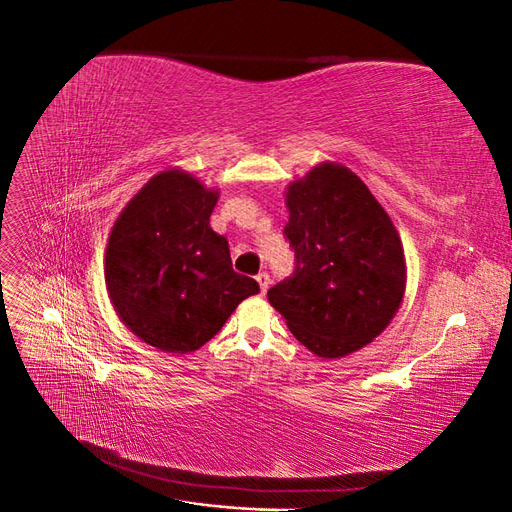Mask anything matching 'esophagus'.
<instances>
[{
  "label": "esophagus",
  "instance_id": "1",
  "mask_svg": "<svg viewBox=\"0 0 512 512\" xmlns=\"http://www.w3.org/2000/svg\"><path fill=\"white\" fill-rule=\"evenodd\" d=\"M256 282H258V286H260V292H262V294H265V292L269 290V284H271V277H269V273H265V271H262V273H258V275H256Z\"/></svg>",
  "mask_w": 512,
  "mask_h": 512
}]
</instances>
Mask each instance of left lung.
I'll list each match as a JSON object with an SVG mask.
<instances>
[{
	"label": "left lung",
	"mask_w": 512,
	"mask_h": 512,
	"mask_svg": "<svg viewBox=\"0 0 512 512\" xmlns=\"http://www.w3.org/2000/svg\"><path fill=\"white\" fill-rule=\"evenodd\" d=\"M294 271L269 288L292 335L318 356L363 348L404 299L406 260L389 215L352 170L320 164L286 196Z\"/></svg>",
	"instance_id": "8db88e82"
}]
</instances>
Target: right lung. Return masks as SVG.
Returning a JSON list of instances; mask_svg holds the SVG:
<instances>
[{"label":"right lung","instance_id":"right-lung-1","mask_svg":"<svg viewBox=\"0 0 512 512\" xmlns=\"http://www.w3.org/2000/svg\"><path fill=\"white\" fill-rule=\"evenodd\" d=\"M218 192L164 170L117 218L106 245V288L123 324L149 346L192 352L237 305L260 292L232 269L226 237L211 226Z\"/></svg>","mask_w":512,"mask_h":512}]
</instances>
